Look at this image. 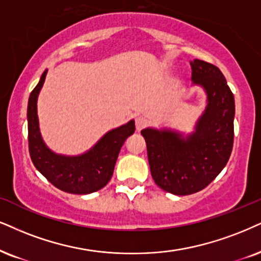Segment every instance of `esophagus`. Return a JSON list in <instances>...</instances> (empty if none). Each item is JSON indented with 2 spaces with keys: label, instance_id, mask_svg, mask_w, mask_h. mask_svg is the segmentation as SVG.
<instances>
[{
  "label": "esophagus",
  "instance_id": "34e87169",
  "mask_svg": "<svg viewBox=\"0 0 261 261\" xmlns=\"http://www.w3.org/2000/svg\"><path fill=\"white\" fill-rule=\"evenodd\" d=\"M147 124V120L146 118H144V117H138L137 120H136V127H137V130H141L143 129L144 127H145V125Z\"/></svg>",
  "mask_w": 261,
  "mask_h": 261
}]
</instances>
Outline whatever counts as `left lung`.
I'll list each match as a JSON object with an SVG mask.
<instances>
[{"label": "left lung", "instance_id": "8db88e82", "mask_svg": "<svg viewBox=\"0 0 261 261\" xmlns=\"http://www.w3.org/2000/svg\"><path fill=\"white\" fill-rule=\"evenodd\" d=\"M195 85L207 92L208 104L195 133L182 138L172 130H141L152 179L170 194L201 191L226 166L233 146L234 99L226 80L213 64L191 62Z\"/></svg>", "mask_w": 261, "mask_h": 261}]
</instances>
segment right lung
<instances>
[{"mask_svg":"<svg viewBox=\"0 0 261 261\" xmlns=\"http://www.w3.org/2000/svg\"><path fill=\"white\" fill-rule=\"evenodd\" d=\"M47 71L42 73L28 104L29 152L34 166L50 184L62 191L75 195L95 192L110 181L115 163L123 143L136 130L134 121L106 133L98 144L81 156L57 155L46 146L41 138L37 117V96Z\"/></svg>","mask_w":261,"mask_h":261,"instance_id":"right-lung-1","label":"right lung"}]
</instances>
